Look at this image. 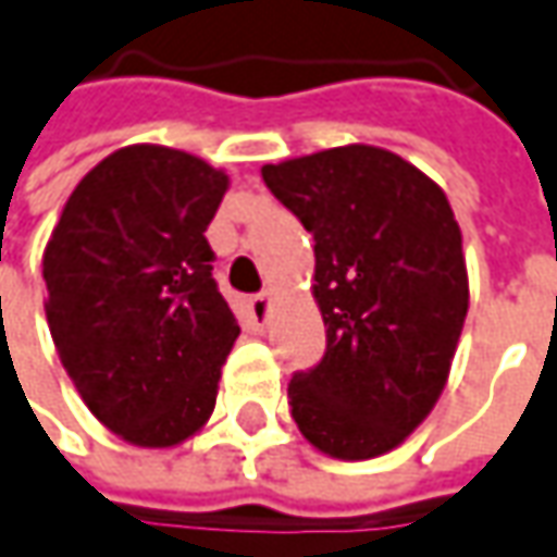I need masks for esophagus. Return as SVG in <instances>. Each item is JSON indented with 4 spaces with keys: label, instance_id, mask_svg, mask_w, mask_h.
<instances>
[{
    "label": "esophagus",
    "instance_id": "obj_1",
    "mask_svg": "<svg viewBox=\"0 0 557 557\" xmlns=\"http://www.w3.org/2000/svg\"><path fill=\"white\" fill-rule=\"evenodd\" d=\"M250 312H253V319H257V322H267L269 294H257V297H250Z\"/></svg>",
    "mask_w": 557,
    "mask_h": 557
}]
</instances>
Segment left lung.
<instances>
[{"instance_id": "left-lung-1", "label": "left lung", "mask_w": 557, "mask_h": 557, "mask_svg": "<svg viewBox=\"0 0 557 557\" xmlns=\"http://www.w3.org/2000/svg\"><path fill=\"white\" fill-rule=\"evenodd\" d=\"M312 232L325 356L288 384L300 434L332 459L396 449L437 406L468 315L461 228L443 188L374 145L263 166Z\"/></svg>"}]
</instances>
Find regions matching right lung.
Listing matches in <instances>:
<instances>
[{
    "instance_id": "add662e5",
    "label": "right lung",
    "mask_w": 557,
    "mask_h": 557,
    "mask_svg": "<svg viewBox=\"0 0 557 557\" xmlns=\"http://www.w3.org/2000/svg\"><path fill=\"white\" fill-rule=\"evenodd\" d=\"M228 176L166 145H126L71 191L42 250L54 350L120 440L170 449L213 416L242 334L203 232Z\"/></svg>"
}]
</instances>
